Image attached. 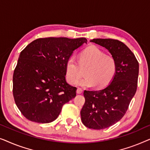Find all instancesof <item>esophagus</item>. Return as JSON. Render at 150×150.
Returning a JSON list of instances; mask_svg holds the SVG:
<instances>
[{
    "label": "esophagus",
    "instance_id": "34e87169",
    "mask_svg": "<svg viewBox=\"0 0 150 150\" xmlns=\"http://www.w3.org/2000/svg\"><path fill=\"white\" fill-rule=\"evenodd\" d=\"M76 92H77V93H79V94H81V93H82V92H83V89H82L81 88H79V87H78V89H77V91H76Z\"/></svg>",
    "mask_w": 150,
    "mask_h": 150
}]
</instances>
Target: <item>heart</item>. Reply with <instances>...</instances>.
Segmentation results:
<instances>
[{"instance_id":"heart-1","label":"heart","mask_w":150,"mask_h":150,"mask_svg":"<svg viewBox=\"0 0 150 150\" xmlns=\"http://www.w3.org/2000/svg\"><path fill=\"white\" fill-rule=\"evenodd\" d=\"M74 56L69 57L65 64V77L69 84L73 85L83 75L85 77L80 80L78 85L91 87L96 85L99 89L108 86L116 74L117 65L115 59L96 46L87 47L79 54V61Z\"/></svg>"}]
</instances>
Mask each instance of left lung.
I'll use <instances>...</instances> for the list:
<instances>
[{
	"label": "left lung",
	"mask_w": 150,
	"mask_h": 150,
	"mask_svg": "<svg viewBox=\"0 0 150 150\" xmlns=\"http://www.w3.org/2000/svg\"><path fill=\"white\" fill-rule=\"evenodd\" d=\"M115 59L117 69L107 87L98 91H84L85 102L81 111L83 124L101 130L119 122L128 110L135 95L139 76V62L126 45L113 39H93Z\"/></svg>",
	"instance_id": "left-lung-1"
}]
</instances>
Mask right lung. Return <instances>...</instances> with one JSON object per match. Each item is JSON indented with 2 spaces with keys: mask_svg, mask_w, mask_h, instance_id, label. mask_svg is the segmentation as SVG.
<instances>
[{
  "mask_svg": "<svg viewBox=\"0 0 150 150\" xmlns=\"http://www.w3.org/2000/svg\"><path fill=\"white\" fill-rule=\"evenodd\" d=\"M86 38H39L20 52L13 76V95L21 113L31 122L50 123L76 96L65 80V64Z\"/></svg>",
  "mask_w": 150,
  "mask_h": 150,
  "instance_id": "obj_1",
  "label": "right lung"
}]
</instances>
